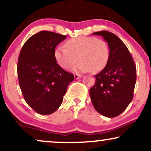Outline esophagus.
Returning a JSON list of instances; mask_svg holds the SVG:
<instances>
[{
	"label": "esophagus",
	"instance_id": "obj_1",
	"mask_svg": "<svg viewBox=\"0 0 151 151\" xmlns=\"http://www.w3.org/2000/svg\"><path fill=\"white\" fill-rule=\"evenodd\" d=\"M80 77H81V76L79 75V74H74V79H79Z\"/></svg>",
	"mask_w": 151,
	"mask_h": 151
}]
</instances>
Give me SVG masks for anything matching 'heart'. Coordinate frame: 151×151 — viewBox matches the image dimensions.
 <instances>
[{
    "instance_id": "1",
    "label": "heart",
    "mask_w": 151,
    "mask_h": 151,
    "mask_svg": "<svg viewBox=\"0 0 151 151\" xmlns=\"http://www.w3.org/2000/svg\"><path fill=\"white\" fill-rule=\"evenodd\" d=\"M65 47L58 46L54 52L55 60L64 69L70 68L79 60L80 62L73 68L74 72L96 73L109 61V46L103 40L84 36L74 37L66 42Z\"/></svg>"
}]
</instances>
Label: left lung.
I'll list each match as a JSON object with an SVG mask.
<instances>
[{
    "label": "left lung",
    "instance_id": "8db88e82",
    "mask_svg": "<svg viewBox=\"0 0 151 151\" xmlns=\"http://www.w3.org/2000/svg\"><path fill=\"white\" fill-rule=\"evenodd\" d=\"M92 34L102 36L108 43L109 58L104 69L95 75L90 97L96 111L106 117H116L132 101L136 67L128 48L116 35L106 30Z\"/></svg>",
    "mask_w": 151,
    "mask_h": 151
}]
</instances>
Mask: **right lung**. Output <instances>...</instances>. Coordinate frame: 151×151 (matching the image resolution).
<instances>
[{
	"label": "right lung",
	"instance_id": "add662e5",
	"mask_svg": "<svg viewBox=\"0 0 151 151\" xmlns=\"http://www.w3.org/2000/svg\"><path fill=\"white\" fill-rule=\"evenodd\" d=\"M66 35L40 31L25 42L20 50L18 77L22 95L36 112L48 115L58 109L74 75L66 72L54 57L55 47Z\"/></svg>",
	"mask_w": 151,
	"mask_h": 151
}]
</instances>
